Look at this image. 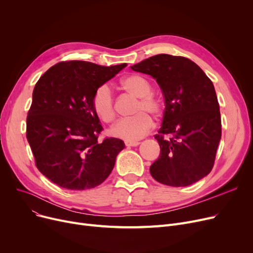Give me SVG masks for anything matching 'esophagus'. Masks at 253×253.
Wrapping results in <instances>:
<instances>
[{
    "label": "esophagus",
    "instance_id": "esophagus-1",
    "mask_svg": "<svg viewBox=\"0 0 253 253\" xmlns=\"http://www.w3.org/2000/svg\"><path fill=\"white\" fill-rule=\"evenodd\" d=\"M126 147H137L139 144L138 141H125Z\"/></svg>",
    "mask_w": 253,
    "mask_h": 253
}]
</instances>
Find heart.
<instances>
[{
	"mask_svg": "<svg viewBox=\"0 0 253 253\" xmlns=\"http://www.w3.org/2000/svg\"><path fill=\"white\" fill-rule=\"evenodd\" d=\"M121 86L130 94L138 97L134 117L124 118L111 129L116 137L126 140H137L149 133L153 127V119L148 113L158 116L162 112L163 104L151 92L152 86L147 79L139 75H129L121 81ZM92 109L95 115L105 123H112L116 118L114 96L108 84L100 85L92 96Z\"/></svg>",
	"mask_w": 253,
	"mask_h": 253,
	"instance_id": "1",
	"label": "heart"
}]
</instances>
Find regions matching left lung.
Wrapping results in <instances>:
<instances>
[{
    "label": "left lung",
    "mask_w": 253,
    "mask_h": 253,
    "mask_svg": "<svg viewBox=\"0 0 253 253\" xmlns=\"http://www.w3.org/2000/svg\"><path fill=\"white\" fill-rule=\"evenodd\" d=\"M152 76L165 99L162 126L155 138L160 156L152 176L170 187H187L210 173L221 137L219 104L211 80L194 61L158 54L131 66Z\"/></svg>",
    "instance_id": "obj_1"
}]
</instances>
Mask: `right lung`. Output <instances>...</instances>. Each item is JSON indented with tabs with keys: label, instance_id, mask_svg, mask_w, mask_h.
I'll use <instances>...</instances> for the list:
<instances>
[{
	"label": "right lung",
	"instance_id": "1",
	"mask_svg": "<svg viewBox=\"0 0 253 253\" xmlns=\"http://www.w3.org/2000/svg\"><path fill=\"white\" fill-rule=\"evenodd\" d=\"M126 65L61 61L39 79L26 118V138L37 168L53 183L89 190L111 174L125 144L115 137L98 140L103 128L91 100L94 91Z\"/></svg>",
	"mask_w": 253,
	"mask_h": 253
}]
</instances>
